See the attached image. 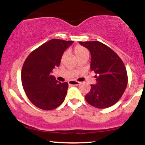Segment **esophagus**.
<instances>
[{"instance_id":"esophagus-1","label":"esophagus","mask_w":145,"mask_h":145,"mask_svg":"<svg viewBox=\"0 0 145 145\" xmlns=\"http://www.w3.org/2000/svg\"><path fill=\"white\" fill-rule=\"evenodd\" d=\"M69 85H71V86H77V85H79L80 84V82H78V81H75V80H69Z\"/></svg>"}]
</instances>
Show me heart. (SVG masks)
Masks as SVG:
<instances>
[{"label":"heart","instance_id":"heart-1","mask_svg":"<svg viewBox=\"0 0 145 145\" xmlns=\"http://www.w3.org/2000/svg\"><path fill=\"white\" fill-rule=\"evenodd\" d=\"M74 53L78 59H80V58L84 56H89V51L88 50L87 48L83 47L82 46H76L74 48ZM66 56H67V52H65L61 56V61H63L65 58L66 57Z\"/></svg>","mask_w":145,"mask_h":145}]
</instances>
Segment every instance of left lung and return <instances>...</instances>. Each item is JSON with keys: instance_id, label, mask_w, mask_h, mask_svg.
<instances>
[{"instance_id": "1", "label": "left lung", "mask_w": 145, "mask_h": 145, "mask_svg": "<svg viewBox=\"0 0 145 145\" xmlns=\"http://www.w3.org/2000/svg\"><path fill=\"white\" fill-rule=\"evenodd\" d=\"M91 52V69L96 83L91 84L85 99L97 108H106L120 99L127 85L125 66L115 52L98 41H80Z\"/></svg>"}]
</instances>
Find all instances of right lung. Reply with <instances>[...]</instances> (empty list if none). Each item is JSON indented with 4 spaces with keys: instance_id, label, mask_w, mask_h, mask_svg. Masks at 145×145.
<instances>
[{
    "instance_id": "add662e5",
    "label": "right lung",
    "mask_w": 145,
    "mask_h": 145,
    "mask_svg": "<svg viewBox=\"0 0 145 145\" xmlns=\"http://www.w3.org/2000/svg\"><path fill=\"white\" fill-rule=\"evenodd\" d=\"M73 42L51 39L33 50L25 60L22 84L29 100L39 108L50 110L64 101L68 83L59 82L51 72L59 65L63 52Z\"/></svg>"
}]
</instances>
